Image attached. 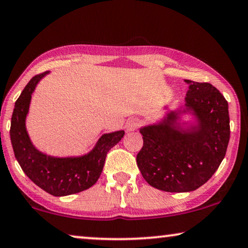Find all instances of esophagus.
I'll return each instance as SVG.
<instances>
[{
  "instance_id": "34e87169",
  "label": "esophagus",
  "mask_w": 248,
  "mask_h": 248,
  "mask_svg": "<svg viewBox=\"0 0 248 248\" xmlns=\"http://www.w3.org/2000/svg\"><path fill=\"white\" fill-rule=\"evenodd\" d=\"M140 125H141V121H140L138 117H131L126 121L125 127H126L127 131H134L140 126Z\"/></svg>"
}]
</instances>
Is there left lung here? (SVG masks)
Returning <instances> with one entry per match:
<instances>
[{
	"label": "left lung",
	"instance_id": "obj_1",
	"mask_svg": "<svg viewBox=\"0 0 248 248\" xmlns=\"http://www.w3.org/2000/svg\"><path fill=\"white\" fill-rule=\"evenodd\" d=\"M185 81L189 85L185 108L140 130V171L150 186L168 192L193 191L206 184L225 157L231 135L228 103L219 91L209 82ZM186 111L193 112L199 125L178 129L175 120Z\"/></svg>",
	"mask_w": 248,
	"mask_h": 248
}]
</instances>
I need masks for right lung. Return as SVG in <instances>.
I'll list each match as a JSON object with an SVG mask.
<instances>
[{
	"instance_id": "obj_1",
	"label": "right lung",
	"mask_w": 248,
	"mask_h": 248,
	"mask_svg": "<svg viewBox=\"0 0 248 248\" xmlns=\"http://www.w3.org/2000/svg\"><path fill=\"white\" fill-rule=\"evenodd\" d=\"M49 71L28 82L14 105L10 136L17 162L38 186L56 197L74 195L91 188L102 173L107 152L124 136V131L104 134L88 154L78 157H53L34 148L26 128V117L35 86Z\"/></svg>"
}]
</instances>
